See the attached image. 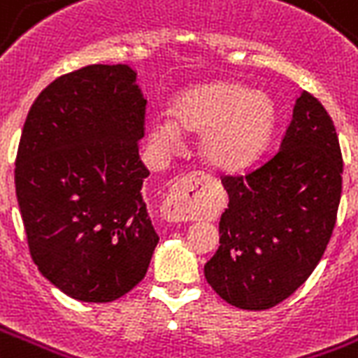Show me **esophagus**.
Instances as JSON below:
<instances>
[{"label": "esophagus", "instance_id": "34e87169", "mask_svg": "<svg viewBox=\"0 0 358 358\" xmlns=\"http://www.w3.org/2000/svg\"><path fill=\"white\" fill-rule=\"evenodd\" d=\"M206 180H208V176L203 173H191L184 176V178H180L173 185L167 201H165L163 208H161L163 210V217L173 223L193 220L195 208H197V201L193 199V195H195L199 185H203Z\"/></svg>", "mask_w": 358, "mask_h": 358}]
</instances>
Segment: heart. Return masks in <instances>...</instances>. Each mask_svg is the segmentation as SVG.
Instances as JSON below:
<instances>
[{"instance_id":"heart-1","label":"heart","mask_w":358,"mask_h":358,"mask_svg":"<svg viewBox=\"0 0 358 358\" xmlns=\"http://www.w3.org/2000/svg\"><path fill=\"white\" fill-rule=\"evenodd\" d=\"M173 120L148 124L150 141L174 146L180 131L201 133V154L210 165L234 171L261 154L274 127V105L263 92L236 82H214L180 94L171 106Z\"/></svg>"}]
</instances>
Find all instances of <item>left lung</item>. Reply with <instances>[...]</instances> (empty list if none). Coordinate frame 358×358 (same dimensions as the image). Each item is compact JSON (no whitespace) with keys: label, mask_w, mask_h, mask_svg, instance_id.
<instances>
[{"label":"left lung","mask_w":358,"mask_h":358,"mask_svg":"<svg viewBox=\"0 0 358 358\" xmlns=\"http://www.w3.org/2000/svg\"><path fill=\"white\" fill-rule=\"evenodd\" d=\"M342 150L331 116L302 92L280 150L245 176H223L229 206L210 287L242 310H268L306 282L323 257L342 197Z\"/></svg>","instance_id":"1"}]
</instances>
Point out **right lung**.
I'll use <instances>...</instances> for the list:
<instances>
[{
  "label": "right lung",
  "mask_w": 358,
  "mask_h": 358,
  "mask_svg": "<svg viewBox=\"0 0 358 358\" xmlns=\"http://www.w3.org/2000/svg\"><path fill=\"white\" fill-rule=\"evenodd\" d=\"M146 99L129 65L50 82L27 113L15 185L29 253L71 299L113 302L146 276L159 236L138 157Z\"/></svg>",
  "instance_id": "obj_1"
}]
</instances>
